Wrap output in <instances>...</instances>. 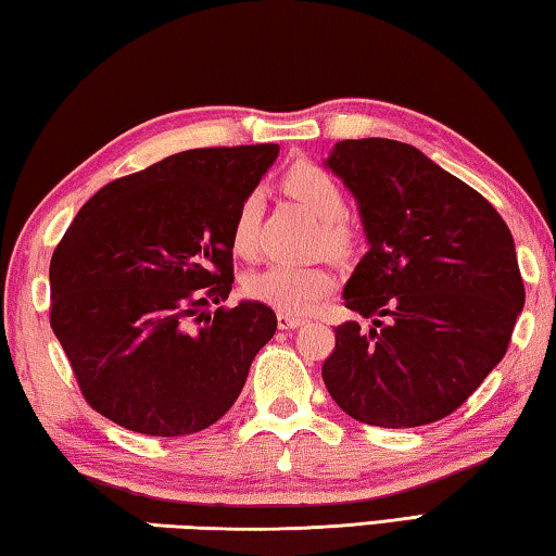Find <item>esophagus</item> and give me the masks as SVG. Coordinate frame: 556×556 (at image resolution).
<instances>
[{
	"instance_id": "1",
	"label": "esophagus",
	"mask_w": 556,
	"mask_h": 556,
	"mask_svg": "<svg viewBox=\"0 0 556 556\" xmlns=\"http://www.w3.org/2000/svg\"><path fill=\"white\" fill-rule=\"evenodd\" d=\"M300 325H305L303 317L298 315H288V313H278V327L280 329H295Z\"/></svg>"
}]
</instances>
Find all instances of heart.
Masks as SVG:
<instances>
[{"mask_svg":"<svg viewBox=\"0 0 556 556\" xmlns=\"http://www.w3.org/2000/svg\"><path fill=\"white\" fill-rule=\"evenodd\" d=\"M283 188L319 219V241L332 253L354 247L356 231L344 214L342 185L313 161H298L283 175ZM258 198L247 194L231 219V249L239 256L256 253ZM334 290V273L323 263H270L247 278L249 298L288 315H305Z\"/></svg>","mask_w":556,"mask_h":556,"instance_id":"b5f03b06","label":"heart"}]
</instances>
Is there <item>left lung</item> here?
<instances>
[{
  "label": "left lung",
  "mask_w": 556,
  "mask_h": 556,
  "mask_svg": "<svg viewBox=\"0 0 556 556\" xmlns=\"http://www.w3.org/2000/svg\"><path fill=\"white\" fill-rule=\"evenodd\" d=\"M327 165L354 192L371 247L344 305L374 319L334 327L327 391L366 425L442 420L498 366L522 313L508 224L410 143L339 141Z\"/></svg>",
  "instance_id": "1"
}]
</instances>
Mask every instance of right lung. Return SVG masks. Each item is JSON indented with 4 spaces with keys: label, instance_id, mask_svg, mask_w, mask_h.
<instances>
[{
    "label": "right lung",
    "instance_id": "1",
    "mask_svg": "<svg viewBox=\"0 0 556 556\" xmlns=\"http://www.w3.org/2000/svg\"><path fill=\"white\" fill-rule=\"evenodd\" d=\"M276 143L173 153L92 194L51 258V327L92 410L126 430H207L276 334L233 283L231 219Z\"/></svg>",
    "mask_w": 556,
    "mask_h": 556
}]
</instances>
